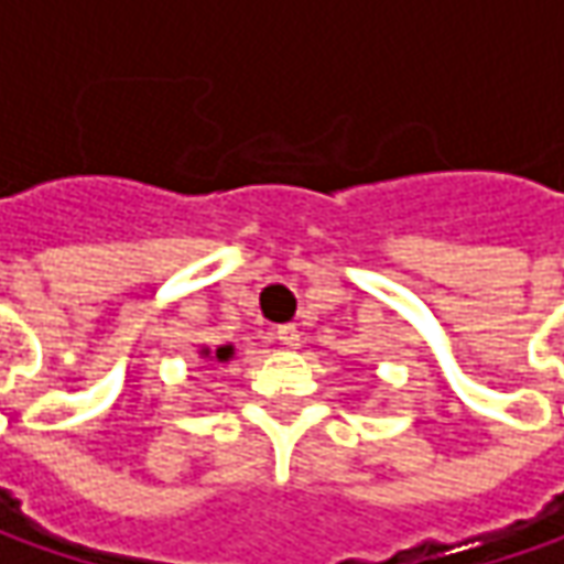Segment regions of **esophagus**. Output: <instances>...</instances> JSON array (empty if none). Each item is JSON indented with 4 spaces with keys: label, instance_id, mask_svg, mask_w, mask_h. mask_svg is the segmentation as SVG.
<instances>
[{
    "label": "esophagus",
    "instance_id": "esophagus-1",
    "mask_svg": "<svg viewBox=\"0 0 564 564\" xmlns=\"http://www.w3.org/2000/svg\"><path fill=\"white\" fill-rule=\"evenodd\" d=\"M278 340H281L283 347H300V330H296V325H281L278 328Z\"/></svg>",
    "mask_w": 564,
    "mask_h": 564
}]
</instances>
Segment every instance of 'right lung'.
<instances>
[{"label": "right lung", "mask_w": 564, "mask_h": 564, "mask_svg": "<svg viewBox=\"0 0 564 564\" xmlns=\"http://www.w3.org/2000/svg\"><path fill=\"white\" fill-rule=\"evenodd\" d=\"M230 354H234V347H217V359H220V362H224V359H230ZM205 356H208V350H205Z\"/></svg>", "instance_id": "obj_1"}]
</instances>
